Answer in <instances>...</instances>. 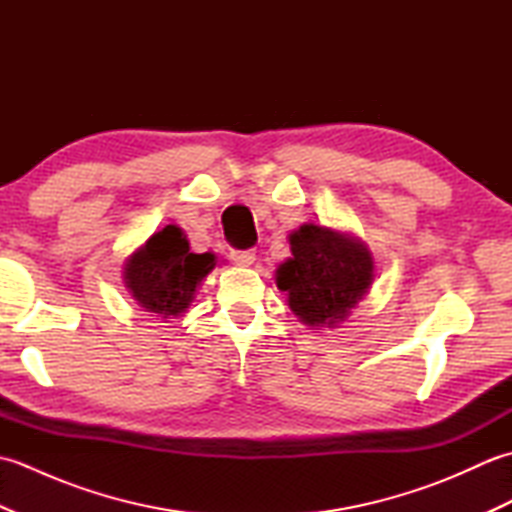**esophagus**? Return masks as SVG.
Returning <instances> with one entry per match:
<instances>
[{
	"label": "esophagus",
	"mask_w": 512,
	"mask_h": 512,
	"mask_svg": "<svg viewBox=\"0 0 512 512\" xmlns=\"http://www.w3.org/2000/svg\"><path fill=\"white\" fill-rule=\"evenodd\" d=\"M231 259L237 266H253L255 264V248L231 250Z\"/></svg>",
	"instance_id": "esophagus-1"
}]
</instances>
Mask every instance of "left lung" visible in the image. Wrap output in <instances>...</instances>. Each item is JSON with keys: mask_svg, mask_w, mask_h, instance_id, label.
<instances>
[{"mask_svg": "<svg viewBox=\"0 0 512 512\" xmlns=\"http://www.w3.org/2000/svg\"><path fill=\"white\" fill-rule=\"evenodd\" d=\"M288 239L292 257L277 266L275 284L288 295L290 310L312 330L341 328L372 288V250L352 233L314 222Z\"/></svg>", "mask_w": 512, "mask_h": 512, "instance_id": "8db88e82", "label": "left lung"}]
</instances>
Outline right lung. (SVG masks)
<instances>
[{
	"label": "right lung",
	"instance_id": "right-lung-1",
	"mask_svg": "<svg viewBox=\"0 0 512 512\" xmlns=\"http://www.w3.org/2000/svg\"><path fill=\"white\" fill-rule=\"evenodd\" d=\"M213 268V253H193L182 228L167 224L125 259L123 281L138 308L171 319L191 308Z\"/></svg>",
	"mask_w": 512,
	"mask_h": 512
}]
</instances>
